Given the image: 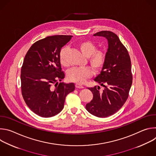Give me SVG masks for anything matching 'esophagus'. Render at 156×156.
I'll list each match as a JSON object with an SVG mask.
<instances>
[{
    "label": "esophagus",
    "instance_id": "esophagus-1",
    "mask_svg": "<svg viewBox=\"0 0 156 156\" xmlns=\"http://www.w3.org/2000/svg\"><path fill=\"white\" fill-rule=\"evenodd\" d=\"M75 87H76V88H79V89L84 88V86H81V85H80V84H75Z\"/></svg>",
    "mask_w": 156,
    "mask_h": 156
}]
</instances>
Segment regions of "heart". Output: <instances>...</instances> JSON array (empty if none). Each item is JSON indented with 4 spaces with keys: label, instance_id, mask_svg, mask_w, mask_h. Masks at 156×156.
<instances>
[{
    "label": "heart",
    "instance_id": "b5f03b06",
    "mask_svg": "<svg viewBox=\"0 0 156 156\" xmlns=\"http://www.w3.org/2000/svg\"><path fill=\"white\" fill-rule=\"evenodd\" d=\"M78 48L81 53L88 58L89 63L94 70L98 71L102 67L105 60V53L101 50H96V46L92 42L82 41L78 44ZM66 51L67 48H63L60 53V63L63 66L67 65L65 58ZM92 74V70L89 67L73 68L68 72L67 78L71 81L82 84Z\"/></svg>",
    "mask_w": 156,
    "mask_h": 156
}]
</instances>
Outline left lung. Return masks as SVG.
<instances>
[{
    "label": "left lung",
    "instance_id": "obj_1",
    "mask_svg": "<svg viewBox=\"0 0 156 156\" xmlns=\"http://www.w3.org/2000/svg\"><path fill=\"white\" fill-rule=\"evenodd\" d=\"M93 36L104 37L108 42L105 63L94 80L104 89L99 91V86L88 88L93 98L86 108L94 116L105 118L116 113L128 97L133 80L131 60L127 49L113 32L102 31Z\"/></svg>",
    "mask_w": 156,
    "mask_h": 156
}]
</instances>
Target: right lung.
Instances as JSON below:
<instances>
[{
    "label": "right lung",
    "mask_w": 156,
    "mask_h": 156,
    "mask_svg": "<svg viewBox=\"0 0 156 156\" xmlns=\"http://www.w3.org/2000/svg\"><path fill=\"white\" fill-rule=\"evenodd\" d=\"M72 37L55 35L39 40L25 57L21 70L22 96L28 107L42 117H51L60 113L66 95L75 88L72 83L58 82L65 78L60 51Z\"/></svg>",
    "instance_id": "right-lung-1"
}]
</instances>
